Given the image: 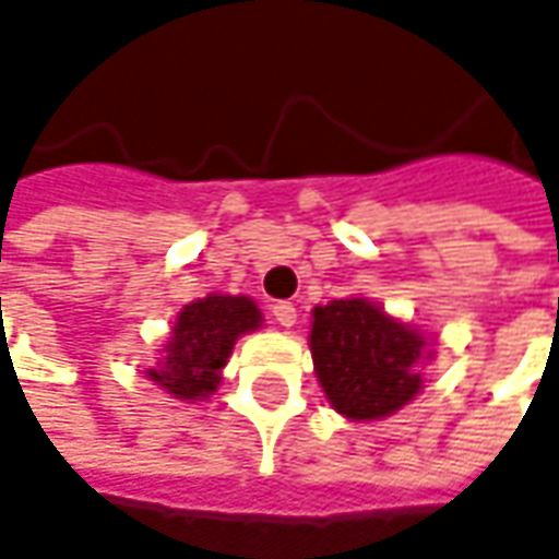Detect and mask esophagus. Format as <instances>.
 <instances>
[{"label": "esophagus", "mask_w": 559, "mask_h": 559, "mask_svg": "<svg viewBox=\"0 0 559 559\" xmlns=\"http://www.w3.org/2000/svg\"><path fill=\"white\" fill-rule=\"evenodd\" d=\"M273 320H276V323L280 325H295V320H298V310H295V305H288V301H276V305H273Z\"/></svg>", "instance_id": "1"}]
</instances>
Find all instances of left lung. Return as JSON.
Segmentation results:
<instances>
[{
	"label": "left lung",
	"mask_w": 559,
	"mask_h": 559,
	"mask_svg": "<svg viewBox=\"0 0 559 559\" xmlns=\"http://www.w3.org/2000/svg\"><path fill=\"white\" fill-rule=\"evenodd\" d=\"M310 354L329 406L350 421H378L421 393V362L437 350L425 329L350 295L313 307Z\"/></svg>",
	"instance_id": "obj_1"
}]
</instances>
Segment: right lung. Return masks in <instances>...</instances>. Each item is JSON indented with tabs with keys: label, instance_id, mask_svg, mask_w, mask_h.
<instances>
[{
	"label": "right lung",
	"instance_id": "obj_1",
	"mask_svg": "<svg viewBox=\"0 0 559 559\" xmlns=\"http://www.w3.org/2000/svg\"><path fill=\"white\" fill-rule=\"evenodd\" d=\"M264 325L261 307L249 295H205L183 305L168 341L144 376L181 403H200L218 391L221 369L234 344Z\"/></svg>",
	"mask_w": 559,
	"mask_h": 559
}]
</instances>
